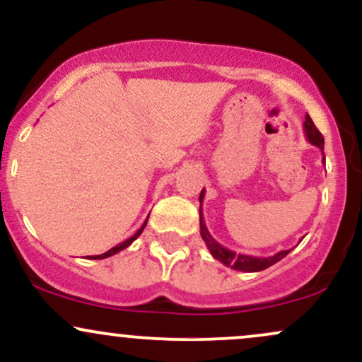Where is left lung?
I'll return each mask as SVG.
<instances>
[{"mask_svg": "<svg viewBox=\"0 0 362 362\" xmlns=\"http://www.w3.org/2000/svg\"><path fill=\"white\" fill-rule=\"evenodd\" d=\"M303 131H305L306 139L323 153V143H325V141H323L322 132L315 127L313 120H311L310 115H306L305 122H303ZM323 163H325V156H323ZM204 195L206 192L204 189H202L201 195H199V202H201V207H199L201 236L206 242V247L209 248L211 255H213L216 260H219L221 264L226 265V267H231L235 269V271H242V272H260L264 271V269L271 267V265L276 264V262H279L281 259H284V257L291 252V250H281L277 252L276 255H271V257H253V255H245V253H236L233 250H230V248L223 247V245L216 242L213 236H211L209 231H207V226L204 223V214H202V201H204Z\"/></svg>", "mask_w": 362, "mask_h": 362, "instance_id": "8db88e82", "label": "left lung"}]
</instances>
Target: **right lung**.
<instances>
[{"mask_svg": "<svg viewBox=\"0 0 362 362\" xmlns=\"http://www.w3.org/2000/svg\"><path fill=\"white\" fill-rule=\"evenodd\" d=\"M148 218H149V214H148ZM148 218H146V221H144V223H143V226H141V228H139V230H138V231H136V233L131 236V238H127V240H126V242H122V243L115 245V247H114V248H110V250H109V252L102 253V255H93V257H91V259H97V260H98V259H107V257H112V255H115V253H119L120 250H124V248H127V247H129V245H131L132 242H134V240H136V238H138V236H139L141 233H143V230H144V228H146Z\"/></svg>", "mask_w": 362, "mask_h": 362, "instance_id": "obj_1", "label": "right lung"}]
</instances>
